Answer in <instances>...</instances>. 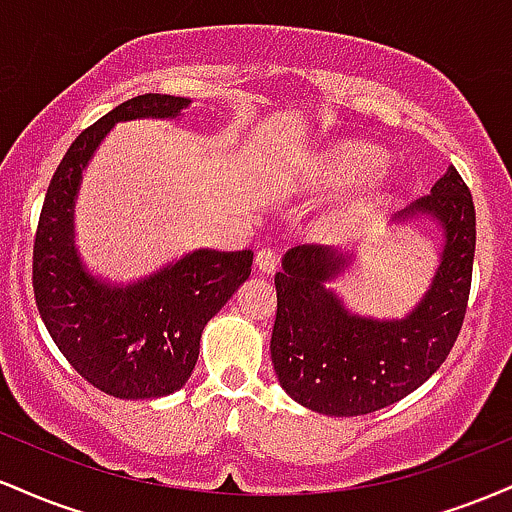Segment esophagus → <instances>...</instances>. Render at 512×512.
Masks as SVG:
<instances>
[{
    "label": "esophagus",
    "mask_w": 512,
    "mask_h": 512,
    "mask_svg": "<svg viewBox=\"0 0 512 512\" xmlns=\"http://www.w3.org/2000/svg\"><path fill=\"white\" fill-rule=\"evenodd\" d=\"M276 262H279V255H276V252L269 250V248H262L255 255L257 269H260V272H264V274H272L276 269Z\"/></svg>",
    "instance_id": "esophagus-1"
}]
</instances>
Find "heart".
Here are the masks:
<instances>
[{"label": "heart", "instance_id": "1", "mask_svg": "<svg viewBox=\"0 0 512 512\" xmlns=\"http://www.w3.org/2000/svg\"><path fill=\"white\" fill-rule=\"evenodd\" d=\"M383 168V156L380 151L370 149V146L363 144H346L337 146L327 161L322 163L320 182L330 190H339V187L356 185V182L370 178L373 173ZM342 221V214L334 216L330 226H337Z\"/></svg>", "mask_w": 512, "mask_h": 512}]
</instances>
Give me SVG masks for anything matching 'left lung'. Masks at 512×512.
Segmentation results:
<instances>
[{
  "label": "left lung",
  "mask_w": 512,
  "mask_h": 512,
  "mask_svg": "<svg viewBox=\"0 0 512 512\" xmlns=\"http://www.w3.org/2000/svg\"><path fill=\"white\" fill-rule=\"evenodd\" d=\"M431 216L445 233L431 289L404 320L358 317L327 289L349 264L344 252L298 245L274 276L272 363L281 387L327 416H361L424 385L450 354L472 289L477 214L455 166L395 221Z\"/></svg>",
  "instance_id": "1"
}]
</instances>
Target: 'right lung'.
<instances>
[{"label": "right lung", "instance_id": "obj_1", "mask_svg": "<svg viewBox=\"0 0 512 512\" xmlns=\"http://www.w3.org/2000/svg\"><path fill=\"white\" fill-rule=\"evenodd\" d=\"M190 101L144 93L74 139L52 175L33 243V293L52 342L93 387L120 399L180 390L195 370L204 325L250 276L252 250H195L129 286L93 279L74 248L81 170L115 122L178 117Z\"/></svg>", "mask_w": 512, "mask_h": 512}]
</instances>
